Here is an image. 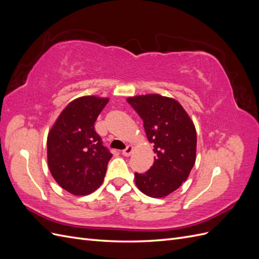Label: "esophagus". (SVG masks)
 Here are the masks:
<instances>
[{
	"label": "esophagus",
	"mask_w": 259,
	"mask_h": 259,
	"mask_svg": "<svg viewBox=\"0 0 259 259\" xmlns=\"http://www.w3.org/2000/svg\"><path fill=\"white\" fill-rule=\"evenodd\" d=\"M132 153H133V147H132V146H127V147L125 148L124 150L122 151V154L125 155V156H130Z\"/></svg>",
	"instance_id": "obj_1"
}]
</instances>
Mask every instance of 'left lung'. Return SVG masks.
I'll return each instance as SVG.
<instances>
[{"label":"left lung","instance_id":"1","mask_svg":"<svg viewBox=\"0 0 259 259\" xmlns=\"http://www.w3.org/2000/svg\"><path fill=\"white\" fill-rule=\"evenodd\" d=\"M127 103L144 121L155 153L150 169L135 173L136 186L148 197H166L186 182L194 165L197 132L193 122L173 98L150 94L130 97Z\"/></svg>","mask_w":259,"mask_h":259}]
</instances>
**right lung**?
<instances>
[{"mask_svg":"<svg viewBox=\"0 0 259 259\" xmlns=\"http://www.w3.org/2000/svg\"><path fill=\"white\" fill-rule=\"evenodd\" d=\"M108 98L84 96L60 113L48 137V163L56 183L74 195H85L103 184L111 152L94 124Z\"/></svg>","mask_w":259,"mask_h":259,"instance_id":"1","label":"right lung"}]
</instances>
